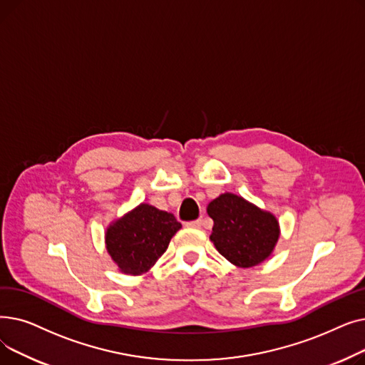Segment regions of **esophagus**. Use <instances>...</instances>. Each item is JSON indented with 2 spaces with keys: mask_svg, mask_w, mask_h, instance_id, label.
<instances>
[{
  "mask_svg": "<svg viewBox=\"0 0 365 365\" xmlns=\"http://www.w3.org/2000/svg\"><path fill=\"white\" fill-rule=\"evenodd\" d=\"M201 225H202V220H201V219L186 223V226H189V227H201Z\"/></svg>",
  "mask_w": 365,
  "mask_h": 365,
  "instance_id": "esophagus-1",
  "label": "esophagus"
}]
</instances>
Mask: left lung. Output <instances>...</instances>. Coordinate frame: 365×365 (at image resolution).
<instances>
[{
  "mask_svg": "<svg viewBox=\"0 0 365 365\" xmlns=\"http://www.w3.org/2000/svg\"><path fill=\"white\" fill-rule=\"evenodd\" d=\"M207 213L215 222L210 240L235 266H256L272 253L279 237V225L271 213L234 194L213 200Z\"/></svg>",
  "mask_w": 365,
  "mask_h": 365,
  "instance_id": "8db88e82",
  "label": "left lung"
}]
</instances>
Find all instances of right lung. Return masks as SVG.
<instances>
[{
	"label": "right lung",
	"mask_w": 365,
	"mask_h": 365,
	"mask_svg": "<svg viewBox=\"0 0 365 365\" xmlns=\"http://www.w3.org/2000/svg\"><path fill=\"white\" fill-rule=\"evenodd\" d=\"M182 227L171 213L140 204L121 220L109 226L106 248L121 272H146L167 250L170 240Z\"/></svg>",
	"instance_id": "obj_1"
}]
</instances>
